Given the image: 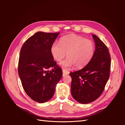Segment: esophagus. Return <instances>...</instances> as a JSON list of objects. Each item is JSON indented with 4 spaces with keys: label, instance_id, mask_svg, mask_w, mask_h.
Instances as JSON below:
<instances>
[{
    "label": "esophagus",
    "instance_id": "34e87169",
    "mask_svg": "<svg viewBox=\"0 0 125 125\" xmlns=\"http://www.w3.org/2000/svg\"><path fill=\"white\" fill-rule=\"evenodd\" d=\"M62 71H63V76H64L66 75H68V74L69 73V71L65 70V69H63Z\"/></svg>",
    "mask_w": 125,
    "mask_h": 125
}]
</instances>
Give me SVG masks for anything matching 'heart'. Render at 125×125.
I'll return each mask as SVG.
<instances>
[{
    "label": "heart",
    "instance_id": "1",
    "mask_svg": "<svg viewBox=\"0 0 125 125\" xmlns=\"http://www.w3.org/2000/svg\"><path fill=\"white\" fill-rule=\"evenodd\" d=\"M94 52V46L92 41L75 34L63 37L60 44L55 42L51 47L52 54L57 62H61L67 52L68 58L61 63L65 68L73 65L77 69L84 67L91 61Z\"/></svg>",
    "mask_w": 125,
    "mask_h": 125
}]
</instances>
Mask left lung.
<instances>
[{
  "instance_id": "left-lung-1",
  "label": "left lung",
  "mask_w": 125,
  "mask_h": 125,
  "mask_svg": "<svg viewBox=\"0 0 125 125\" xmlns=\"http://www.w3.org/2000/svg\"><path fill=\"white\" fill-rule=\"evenodd\" d=\"M95 49L91 61L81 70L70 73L71 92L81 104H88L99 98L110 77L111 56L105 43L93 34Z\"/></svg>"
}]
</instances>
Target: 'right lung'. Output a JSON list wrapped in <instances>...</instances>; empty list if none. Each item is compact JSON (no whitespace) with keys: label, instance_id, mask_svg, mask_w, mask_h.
<instances>
[{"label":"right lung","instance_id":"1","mask_svg":"<svg viewBox=\"0 0 125 125\" xmlns=\"http://www.w3.org/2000/svg\"><path fill=\"white\" fill-rule=\"evenodd\" d=\"M59 33L39 31L28 38L20 50L19 76L26 94L36 102L43 103L51 99L62 77V69L51 53Z\"/></svg>","mask_w":125,"mask_h":125}]
</instances>
